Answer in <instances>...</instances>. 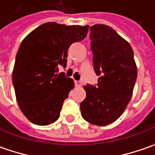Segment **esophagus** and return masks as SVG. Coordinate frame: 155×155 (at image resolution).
I'll return each mask as SVG.
<instances>
[{
  "label": "esophagus",
  "mask_w": 155,
  "mask_h": 155,
  "mask_svg": "<svg viewBox=\"0 0 155 155\" xmlns=\"http://www.w3.org/2000/svg\"><path fill=\"white\" fill-rule=\"evenodd\" d=\"M74 84L76 87H81V81H74Z\"/></svg>",
  "instance_id": "obj_1"
}]
</instances>
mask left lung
<instances>
[{"label": "left lung", "mask_w": 155, "mask_h": 155, "mask_svg": "<svg viewBox=\"0 0 155 155\" xmlns=\"http://www.w3.org/2000/svg\"><path fill=\"white\" fill-rule=\"evenodd\" d=\"M91 50L97 86H84L87 96L81 103L85 120L96 126L115 121L128 104L137 78L130 44L109 26L90 27Z\"/></svg>", "instance_id": "8db88e82"}]
</instances>
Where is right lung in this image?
Here are the masks:
<instances>
[{"instance_id":"1","label":"right lung","mask_w":155,"mask_h":155,"mask_svg":"<svg viewBox=\"0 0 155 155\" xmlns=\"http://www.w3.org/2000/svg\"><path fill=\"white\" fill-rule=\"evenodd\" d=\"M89 26L47 22L28 35L17 52L12 81L20 109L32 123L47 126L60 117L74 87L58 67L67 66L68 49L82 41Z\"/></svg>"}]
</instances>
